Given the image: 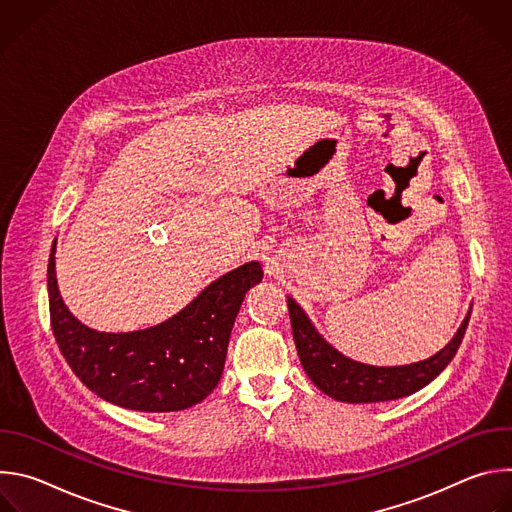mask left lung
Segmentation results:
<instances>
[{"mask_svg": "<svg viewBox=\"0 0 512 512\" xmlns=\"http://www.w3.org/2000/svg\"><path fill=\"white\" fill-rule=\"evenodd\" d=\"M287 308L306 375L322 393L344 403L393 401L423 389L452 362L470 322L468 312L454 338L425 360L401 367H373L344 356L328 344L294 298L287 296Z\"/></svg>", "mask_w": 512, "mask_h": 512, "instance_id": "8db88e82", "label": "left lung"}]
</instances>
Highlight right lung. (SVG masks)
Instances as JSON below:
<instances>
[{"mask_svg": "<svg viewBox=\"0 0 512 512\" xmlns=\"http://www.w3.org/2000/svg\"><path fill=\"white\" fill-rule=\"evenodd\" d=\"M56 241L48 259L50 324L83 385L101 399L145 413L188 409L221 381L231 330L247 291L263 279L249 261L208 287L176 316L135 332H99L70 314L56 281Z\"/></svg>", "mask_w": 512, "mask_h": 512, "instance_id": "add662e5", "label": "right lung"}]
</instances>
